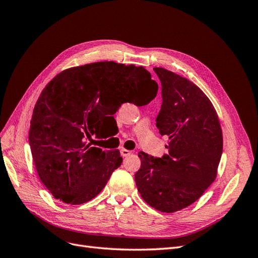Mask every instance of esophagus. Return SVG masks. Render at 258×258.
Returning <instances> with one entry per match:
<instances>
[{
    "label": "esophagus",
    "instance_id": "34e87169",
    "mask_svg": "<svg viewBox=\"0 0 258 258\" xmlns=\"http://www.w3.org/2000/svg\"><path fill=\"white\" fill-rule=\"evenodd\" d=\"M131 154H132V152L126 150V148H121V150H120V155L122 156V157H127V156H129Z\"/></svg>",
    "mask_w": 258,
    "mask_h": 258
}]
</instances>
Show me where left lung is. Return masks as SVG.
<instances>
[{"mask_svg": "<svg viewBox=\"0 0 258 258\" xmlns=\"http://www.w3.org/2000/svg\"><path fill=\"white\" fill-rule=\"evenodd\" d=\"M161 83L162 103L156 118L169 153L155 158L139 153L135 175L147 205L172 213L190 206L214 182L223 153L220 120L208 97L185 77L154 68Z\"/></svg>", "mask_w": 258, "mask_h": 258, "instance_id": "8db88e82", "label": "left lung"}]
</instances>
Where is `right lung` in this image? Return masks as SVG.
<instances>
[{"mask_svg": "<svg viewBox=\"0 0 258 258\" xmlns=\"http://www.w3.org/2000/svg\"><path fill=\"white\" fill-rule=\"evenodd\" d=\"M148 88L152 91L146 95ZM157 91L158 84L143 67L113 61L68 69L53 77L36 101L29 143L37 174L54 198L75 206L101 192L122 158L119 151H103L87 141L100 136L103 120L122 103H148Z\"/></svg>", "mask_w": 258, "mask_h": 258, "instance_id": "obj_1", "label": "right lung"}]
</instances>
